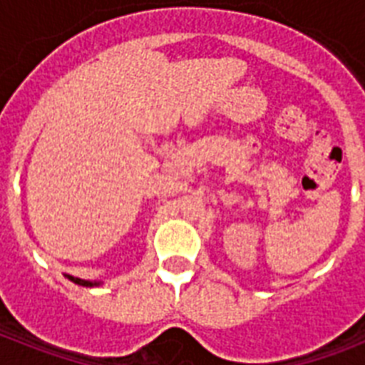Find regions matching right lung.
<instances>
[{
    "label": "right lung",
    "mask_w": 365,
    "mask_h": 365,
    "mask_svg": "<svg viewBox=\"0 0 365 365\" xmlns=\"http://www.w3.org/2000/svg\"><path fill=\"white\" fill-rule=\"evenodd\" d=\"M68 278H70L71 282L79 284V286H87V288H93V286H100V282H91V280H83V278L71 277V274H68Z\"/></svg>",
    "instance_id": "right-lung-1"
}]
</instances>
